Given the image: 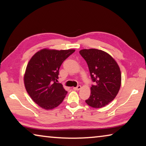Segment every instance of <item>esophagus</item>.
Segmentation results:
<instances>
[{
	"label": "esophagus",
	"mask_w": 146,
	"mask_h": 146,
	"mask_svg": "<svg viewBox=\"0 0 146 146\" xmlns=\"http://www.w3.org/2000/svg\"><path fill=\"white\" fill-rule=\"evenodd\" d=\"M81 88H82V87H81V86H78L77 87H74L73 88V90H75V91H78V90H80Z\"/></svg>",
	"instance_id": "1"
}]
</instances>
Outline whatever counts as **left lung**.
<instances>
[{
  "mask_svg": "<svg viewBox=\"0 0 146 146\" xmlns=\"http://www.w3.org/2000/svg\"><path fill=\"white\" fill-rule=\"evenodd\" d=\"M79 53L87 62L91 77L95 82L86 102L93 108L104 107L120 90L122 77L119 66L110 54L100 49H84Z\"/></svg>",
  "mask_w": 146,
  "mask_h": 146,
  "instance_id": "8db88e82",
  "label": "left lung"
}]
</instances>
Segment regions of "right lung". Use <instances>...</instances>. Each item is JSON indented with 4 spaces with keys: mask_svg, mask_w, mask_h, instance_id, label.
Returning <instances> with one entry per match:
<instances>
[{
    "mask_svg": "<svg viewBox=\"0 0 146 146\" xmlns=\"http://www.w3.org/2000/svg\"><path fill=\"white\" fill-rule=\"evenodd\" d=\"M75 51L73 49L44 48L34 54L28 62L24 75V86L29 97L40 108L50 110L62 102L67 91L55 81L61 64Z\"/></svg>",
    "mask_w": 146,
    "mask_h": 146,
    "instance_id": "obj_1",
    "label": "right lung"
}]
</instances>
